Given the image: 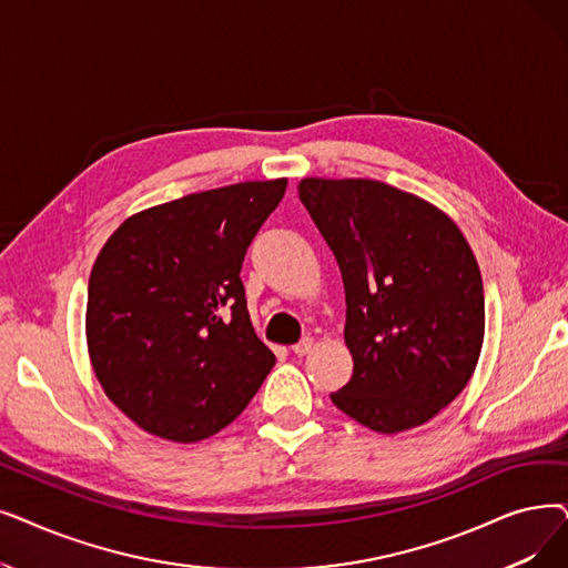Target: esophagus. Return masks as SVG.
I'll use <instances>...</instances> for the list:
<instances>
[{
  "label": "esophagus",
  "instance_id": "1",
  "mask_svg": "<svg viewBox=\"0 0 568 568\" xmlns=\"http://www.w3.org/2000/svg\"><path fill=\"white\" fill-rule=\"evenodd\" d=\"M311 351H313V338H308V336H306V338H302L300 343H294V345H292V353L297 355V357H304V355H308Z\"/></svg>",
  "mask_w": 568,
  "mask_h": 568
}]
</instances>
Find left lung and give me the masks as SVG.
<instances>
[{"label":"left lung","instance_id":"left-lung-1","mask_svg":"<svg viewBox=\"0 0 568 568\" xmlns=\"http://www.w3.org/2000/svg\"><path fill=\"white\" fill-rule=\"evenodd\" d=\"M300 200L345 287L353 376L332 404L397 434L425 425L471 378L485 334L478 262L453 220L368 179H304Z\"/></svg>","mask_w":568,"mask_h":568}]
</instances>
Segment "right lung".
Returning <instances> with one entry per match:
<instances>
[{"label":"right lung","instance_id":"1","mask_svg":"<svg viewBox=\"0 0 568 568\" xmlns=\"http://www.w3.org/2000/svg\"><path fill=\"white\" fill-rule=\"evenodd\" d=\"M285 179L181 196L132 215L88 283L85 334L106 397L148 434L192 443L227 427L264 383L241 266Z\"/></svg>","mask_w":568,"mask_h":568}]
</instances>
